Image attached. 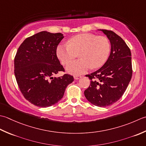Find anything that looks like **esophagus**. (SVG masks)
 <instances>
[{
    "label": "esophagus",
    "instance_id": "obj_1",
    "mask_svg": "<svg viewBox=\"0 0 146 146\" xmlns=\"http://www.w3.org/2000/svg\"><path fill=\"white\" fill-rule=\"evenodd\" d=\"M74 79H76V80H77V79H81L82 77H81V76L76 75V76H74Z\"/></svg>",
    "mask_w": 146,
    "mask_h": 146
}]
</instances>
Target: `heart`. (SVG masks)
Wrapping results in <instances>:
<instances>
[{"mask_svg":"<svg viewBox=\"0 0 146 146\" xmlns=\"http://www.w3.org/2000/svg\"><path fill=\"white\" fill-rule=\"evenodd\" d=\"M69 44H60L56 48V55L61 63L66 65L80 52V59L69 64L66 70L69 73L79 75L91 67H102L108 59L110 43L107 38L91 33H83L70 38Z\"/></svg>","mask_w":146,"mask_h":146,"instance_id":"b5f03b06","label":"heart"}]
</instances>
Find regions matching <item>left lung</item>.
<instances>
[{"label":"left lung","instance_id":"1","mask_svg":"<svg viewBox=\"0 0 146 146\" xmlns=\"http://www.w3.org/2000/svg\"><path fill=\"white\" fill-rule=\"evenodd\" d=\"M108 37L111 52L108 60L100 69L89 75L91 80L84 96L93 105L106 107L120 99L131 80V52L120 36L112 31L100 29Z\"/></svg>","mask_w":146,"mask_h":146}]
</instances>
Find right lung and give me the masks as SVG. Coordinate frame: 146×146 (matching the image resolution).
Wrapping results in <instances>:
<instances>
[{"mask_svg":"<svg viewBox=\"0 0 146 146\" xmlns=\"http://www.w3.org/2000/svg\"><path fill=\"white\" fill-rule=\"evenodd\" d=\"M63 34L41 31L28 37L17 50L14 74L20 91L28 102L46 108L57 103L67 86L74 81L65 74L53 77L64 69L56 56V48Z\"/></svg>","mask_w":146,"mask_h":146,"instance_id":"add662e5","label":"right lung"}]
</instances>
